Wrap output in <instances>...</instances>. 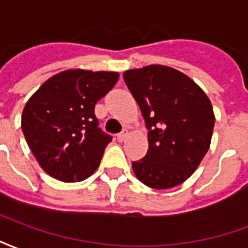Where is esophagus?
<instances>
[{"mask_svg": "<svg viewBox=\"0 0 248 248\" xmlns=\"http://www.w3.org/2000/svg\"><path fill=\"white\" fill-rule=\"evenodd\" d=\"M127 137H129V131H127V130H122V131L117 135V138H118V140H121V142H124V140H127Z\"/></svg>", "mask_w": 248, "mask_h": 248, "instance_id": "1", "label": "esophagus"}]
</instances>
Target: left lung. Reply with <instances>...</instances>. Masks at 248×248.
<instances>
[{"label":"left lung","mask_w":248,"mask_h":248,"mask_svg":"<svg viewBox=\"0 0 248 248\" xmlns=\"http://www.w3.org/2000/svg\"><path fill=\"white\" fill-rule=\"evenodd\" d=\"M149 130V150L133 162L135 177L151 188L181 185L206 155L213 137L211 102L191 78L172 67L150 65L124 71Z\"/></svg>","instance_id":"obj_1"}]
</instances>
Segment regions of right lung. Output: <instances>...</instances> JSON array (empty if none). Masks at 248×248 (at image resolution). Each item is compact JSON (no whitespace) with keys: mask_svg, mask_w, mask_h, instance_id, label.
<instances>
[{"mask_svg":"<svg viewBox=\"0 0 248 248\" xmlns=\"http://www.w3.org/2000/svg\"><path fill=\"white\" fill-rule=\"evenodd\" d=\"M118 78L114 71H62L25 105L21 127L35 159L50 177L81 182L97 170L111 135L98 127L94 108Z\"/></svg>","mask_w":248,"mask_h":248,"instance_id":"1","label":"right lung"}]
</instances>
